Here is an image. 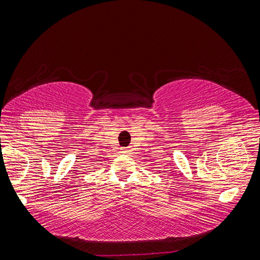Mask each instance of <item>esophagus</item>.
<instances>
[{
  "label": "esophagus",
  "instance_id": "34e87169",
  "mask_svg": "<svg viewBox=\"0 0 260 260\" xmlns=\"http://www.w3.org/2000/svg\"><path fill=\"white\" fill-rule=\"evenodd\" d=\"M120 151H122V154H129L130 149L129 148H122V149H120Z\"/></svg>",
  "mask_w": 260,
  "mask_h": 260
}]
</instances>
